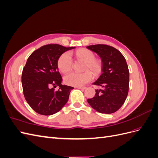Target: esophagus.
Returning a JSON list of instances; mask_svg holds the SVG:
<instances>
[{
  "mask_svg": "<svg viewBox=\"0 0 158 158\" xmlns=\"http://www.w3.org/2000/svg\"><path fill=\"white\" fill-rule=\"evenodd\" d=\"M76 88H78V89H83V90L86 88L85 87H82V86H76Z\"/></svg>",
  "mask_w": 158,
  "mask_h": 158,
  "instance_id": "1",
  "label": "esophagus"
}]
</instances>
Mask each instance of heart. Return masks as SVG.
<instances>
[{"label":"heart","mask_w":158,"mask_h":158,"mask_svg":"<svg viewBox=\"0 0 158 158\" xmlns=\"http://www.w3.org/2000/svg\"><path fill=\"white\" fill-rule=\"evenodd\" d=\"M75 54L80 59L85 62L84 66V73H71L66 74L64 80L66 84L73 86H82L84 84L90 82L93 79V74L98 76L102 73L103 68V63L101 60L95 59L94 52L87 49H82L76 51ZM59 69L63 73H66L70 71L73 66V56L70 52H65L62 54L57 63ZM90 69L93 72L87 71Z\"/></svg>","instance_id":"1"}]
</instances>
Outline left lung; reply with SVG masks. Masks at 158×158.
Returning <instances> with one entry per match:
<instances>
[{"label": "left lung", "instance_id": "1", "mask_svg": "<svg viewBox=\"0 0 158 158\" xmlns=\"http://www.w3.org/2000/svg\"><path fill=\"white\" fill-rule=\"evenodd\" d=\"M87 48L98 54L103 63V73L93 84L101 88L95 90L94 97L88 102L101 113L116 112L128 93L129 71L125 58L118 50L107 45L97 44Z\"/></svg>", "mask_w": 158, "mask_h": 158}]
</instances>
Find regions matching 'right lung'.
I'll return each mask as SVG.
<instances>
[{"mask_svg": "<svg viewBox=\"0 0 158 158\" xmlns=\"http://www.w3.org/2000/svg\"><path fill=\"white\" fill-rule=\"evenodd\" d=\"M74 47L48 44L33 51L28 57L22 74L25 99L34 111L43 115H51L64 107L74 88L62 85L58 60L65 51ZM52 85L54 86L52 89ZM59 85L60 89L54 88Z\"/></svg>", "mask_w": 158, "mask_h": 158, "instance_id": "add662e5", "label": "right lung"}]
</instances>
